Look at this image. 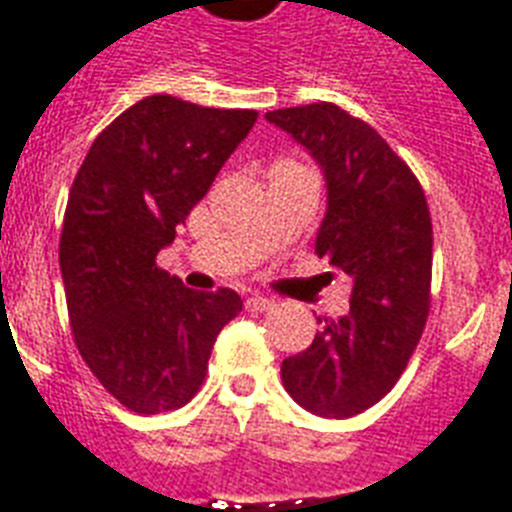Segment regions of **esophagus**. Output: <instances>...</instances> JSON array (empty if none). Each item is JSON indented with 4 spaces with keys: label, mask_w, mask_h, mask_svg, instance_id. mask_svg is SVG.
I'll return each mask as SVG.
<instances>
[{
    "label": "esophagus",
    "mask_w": 512,
    "mask_h": 512,
    "mask_svg": "<svg viewBox=\"0 0 512 512\" xmlns=\"http://www.w3.org/2000/svg\"><path fill=\"white\" fill-rule=\"evenodd\" d=\"M273 300H268V297H260V295H252V297H247V308L249 311H271L273 308Z\"/></svg>",
    "instance_id": "obj_1"
}]
</instances>
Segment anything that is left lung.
<instances>
[{
  "label": "left lung",
  "mask_w": 512,
  "mask_h": 512,
  "mask_svg": "<svg viewBox=\"0 0 512 512\" xmlns=\"http://www.w3.org/2000/svg\"><path fill=\"white\" fill-rule=\"evenodd\" d=\"M265 119L311 151L327 177L316 255L350 279V313L284 358L289 396L319 417H353L388 396L430 311L433 223L420 180L380 132L335 103Z\"/></svg>",
  "instance_id": "left-lung-1"
}]
</instances>
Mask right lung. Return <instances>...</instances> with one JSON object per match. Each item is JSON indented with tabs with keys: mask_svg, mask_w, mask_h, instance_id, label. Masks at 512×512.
I'll return each instance as SVG.
<instances>
[{
	"mask_svg": "<svg viewBox=\"0 0 512 512\" xmlns=\"http://www.w3.org/2000/svg\"><path fill=\"white\" fill-rule=\"evenodd\" d=\"M255 122L249 108L151 95L100 132L76 172L60 233L68 319L84 364L130 412L188 404L241 313L233 289L183 287L156 255Z\"/></svg>",
	"mask_w": 512,
	"mask_h": 512,
	"instance_id": "add662e5",
	"label": "right lung"
}]
</instances>
